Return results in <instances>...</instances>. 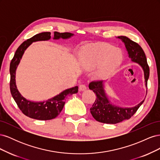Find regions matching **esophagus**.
I'll return each mask as SVG.
<instances>
[{
    "instance_id": "1",
    "label": "esophagus",
    "mask_w": 160,
    "mask_h": 160,
    "mask_svg": "<svg viewBox=\"0 0 160 160\" xmlns=\"http://www.w3.org/2000/svg\"><path fill=\"white\" fill-rule=\"evenodd\" d=\"M86 89H87V87L85 86V85L81 84V85H79V90L80 91H85V90H86Z\"/></svg>"
}]
</instances>
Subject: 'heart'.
Here are the masks:
<instances>
[{"label":"heart","instance_id":"1","mask_svg":"<svg viewBox=\"0 0 160 160\" xmlns=\"http://www.w3.org/2000/svg\"><path fill=\"white\" fill-rule=\"evenodd\" d=\"M122 58V51L108 44L91 47L84 55L85 65L88 69H95L99 66L97 76L101 79L107 77L120 63Z\"/></svg>","mask_w":160,"mask_h":160}]
</instances>
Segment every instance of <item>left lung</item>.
<instances>
[{"mask_svg":"<svg viewBox=\"0 0 160 160\" xmlns=\"http://www.w3.org/2000/svg\"><path fill=\"white\" fill-rule=\"evenodd\" d=\"M118 38L124 42L129 57L132 61L138 62L142 67L144 72L145 83L147 87L149 76V68L142 48L137 42L132 41L127 37L120 36ZM89 88L93 90L97 97L95 103L90 108L91 113L96 121L101 123L115 124L130 119L144 101L143 100L141 103L133 108H119L110 103L105 94L103 81H91L89 85Z\"/></svg>","mask_w":160,"mask_h":160,"instance_id":"left-lung-1","label":"left lung"}]
</instances>
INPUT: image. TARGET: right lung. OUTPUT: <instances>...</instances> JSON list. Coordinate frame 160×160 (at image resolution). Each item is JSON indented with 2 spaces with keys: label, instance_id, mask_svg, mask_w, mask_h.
Here are the masks:
<instances>
[{
  "label": "right lung",
  "instance_id": "obj_1",
  "mask_svg": "<svg viewBox=\"0 0 160 160\" xmlns=\"http://www.w3.org/2000/svg\"><path fill=\"white\" fill-rule=\"evenodd\" d=\"M72 35L73 34L70 32L61 33L55 31L54 32V38H53L59 39V38H62L65 39V38H70ZM50 38V32H43L37 34L35 36L24 41L18 47L14 53L10 64V90L12 98L23 114H25L28 118L38 120H50L57 117L64 107L65 98L78 92V87L75 86L74 88L67 89L54 98L45 101H42V102H32V101H28L24 98L18 92L15 81L16 69L25 51L32 42L47 41L49 40Z\"/></svg>",
  "mask_w": 160,
  "mask_h": 160
}]
</instances>
